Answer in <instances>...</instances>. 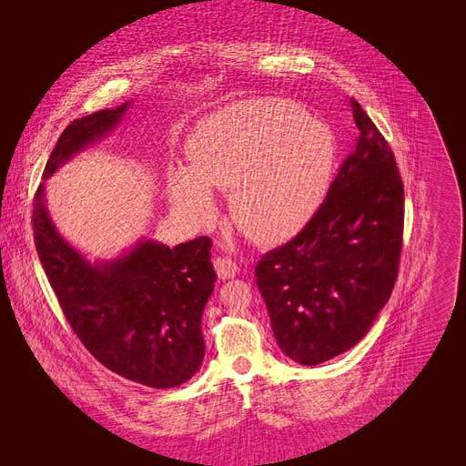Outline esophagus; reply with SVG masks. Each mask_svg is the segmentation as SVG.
<instances>
[{
	"mask_svg": "<svg viewBox=\"0 0 466 466\" xmlns=\"http://www.w3.org/2000/svg\"><path fill=\"white\" fill-rule=\"evenodd\" d=\"M213 266H215V272H217V276H218V279H230V278H234L236 274H238V266L232 262V260H228V258H215V262H213Z\"/></svg>",
	"mask_w": 466,
	"mask_h": 466,
	"instance_id": "obj_1",
	"label": "esophagus"
}]
</instances>
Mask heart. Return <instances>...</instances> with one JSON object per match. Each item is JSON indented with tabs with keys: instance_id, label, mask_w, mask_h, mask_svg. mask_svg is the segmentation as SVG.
I'll use <instances>...</instances> for the list:
<instances>
[{
	"instance_id": "heart-1",
	"label": "heart",
	"mask_w": 466,
	"mask_h": 466,
	"mask_svg": "<svg viewBox=\"0 0 466 466\" xmlns=\"http://www.w3.org/2000/svg\"><path fill=\"white\" fill-rule=\"evenodd\" d=\"M192 166L167 176L169 200L192 223L215 218L211 188L230 192L234 225L260 246L295 238L329 192L336 137L287 100L238 102L206 116L188 141Z\"/></svg>"
}]
</instances>
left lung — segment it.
I'll list each match as a JSON object with an SVG mask.
<instances>
[{"label":"left lung","instance_id":"left-lung-1","mask_svg":"<svg viewBox=\"0 0 466 466\" xmlns=\"http://www.w3.org/2000/svg\"><path fill=\"white\" fill-rule=\"evenodd\" d=\"M359 137L304 230L266 253L257 285L281 351L315 366L351 350L387 304L399 272L404 188L387 141L350 100Z\"/></svg>","mask_w":466,"mask_h":466}]
</instances>
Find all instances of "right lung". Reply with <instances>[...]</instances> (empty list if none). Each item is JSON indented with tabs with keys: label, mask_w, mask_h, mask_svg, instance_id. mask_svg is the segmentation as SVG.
Here are the masks:
<instances>
[{
	"label": "right lung",
	"mask_w": 466,
	"mask_h": 466,
	"mask_svg": "<svg viewBox=\"0 0 466 466\" xmlns=\"http://www.w3.org/2000/svg\"><path fill=\"white\" fill-rule=\"evenodd\" d=\"M130 106L76 118L62 132L35 194L34 236L48 283L85 348L122 378L169 389L188 381L204 360L202 313L217 279L211 239L200 236L167 248L143 238L116 257L90 260L60 234L46 209L45 181L109 137Z\"/></svg>",
	"instance_id": "add662e5"
}]
</instances>
